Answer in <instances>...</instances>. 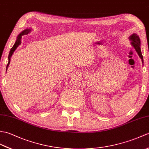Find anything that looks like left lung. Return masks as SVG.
Listing matches in <instances>:
<instances>
[{
  "mask_svg": "<svg viewBox=\"0 0 149 149\" xmlns=\"http://www.w3.org/2000/svg\"><path fill=\"white\" fill-rule=\"evenodd\" d=\"M129 39L131 40V45H132L133 47L135 49L138 54L139 55V56L141 59V61L143 62V59L142 54H141V49H140V39L139 37H138V36L136 33H133L132 35L129 37Z\"/></svg>",
  "mask_w": 149,
  "mask_h": 149,
  "instance_id": "left-lung-1",
  "label": "left lung"
}]
</instances>
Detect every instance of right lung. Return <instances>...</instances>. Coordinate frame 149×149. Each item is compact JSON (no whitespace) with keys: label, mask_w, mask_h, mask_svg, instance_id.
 Segmentation results:
<instances>
[{"label":"right lung","mask_w":149,"mask_h":149,"mask_svg":"<svg viewBox=\"0 0 149 149\" xmlns=\"http://www.w3.org/2000/svg\"><path fill=\"white\" fill-rule=\"evenodd\" d=\"M30 32H31V29H27L25 30L22 31V32L19 34L18 36L17 37L16 42L15 43V44H14V46H13V47L11 48V50H10V52H9V56H8V65H7V67H6V71H7V70H8V67L9 66V65L10 61H11V58L12 56L13 53L16 49V48L18 47L19 45H20L21 43H22V42H21V39H22V36L26 35V34L29 33Z\"/></svg>","instance_id":"add662e5"}]
</instances>
